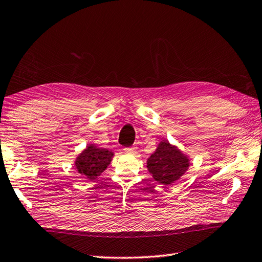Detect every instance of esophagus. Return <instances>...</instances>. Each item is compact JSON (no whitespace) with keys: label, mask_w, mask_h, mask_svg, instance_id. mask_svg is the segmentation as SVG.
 Here are the masks:
<instances>
[{"label":"esophagus","mask_w":262,"mask_h":262,"mask_svg":"<svg viewBox=\"0 0 262 262\" xmlns=\"http://www.w3.org/2000/svg\"><path fill=\"white\" fill-rule=\"evenodd\" d=\"M124 151L126 154H135L137 151V147H131V148H125Z\"/></svg>","instance_id":"esophagus-1"}]
</instances>
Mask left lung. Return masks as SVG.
<instances>
[{
	"mask_svg": "<svg viewBox=\"0 0 262 262\" xmlns=\"http://www.w3.org/2000/svg\"><path fill=\"white\" fill-rule=\"evenodd\" d=\"M190 163L191 158L188 154L163 139L147 159V169L156 182L170 186L186 173Z\"/></svg>",
	"mask_w": 262,
	"mask_h": 262,
	"instance_id": "1",
	"label": "left lung"
}]
</instances>
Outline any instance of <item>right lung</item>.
I'll list each match as a JSON object with an SVG mask.
<instances>
[{"instance_id": "obj_1", "label": "right lung", "mask_w": 262, "mask_h": 262, "mask_svg": "<svg viewBox=\"0 0 262 262\" xmlns=\"http://www.w3.org/2000/svg\"><path fill=\"white\" fill-rule=\"evenodd\" d=\"M113 157L114 152L112 150L89 143L74 159L73 165L82 178L94 181L105 172Z\"/></svg>"}]
</instances>
